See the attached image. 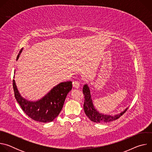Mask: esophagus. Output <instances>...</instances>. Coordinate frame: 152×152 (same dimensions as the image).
<instances>
[{
	"label": "esophagus",
	"mask_w": 152,
	"mask_h": 152,
	"mask_svg": "<svg viewBox=\"0 0 152 152\" xmlns=\"http://www.w3.org/2000/svg\"><path fill=\"white\" fill-rule=\"evenodd\" d=\"M73 86L75 88L78 89L79 88V86H80L79 82L78 81H74L73 82Z\"/></svg>",
	"instance_id": "esophagus-1"
}]
</instances>
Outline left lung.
Segmentation results:
<instances>
[{
    "label": "left lung",
    "instance_id": "1",
    "mask_svg": "<svg viewBox=\"0 0 152 152\" xmlns=\"http://www.w3.org/2000/svg\"><path fill=\"white\" fill-rule=\"evenodd\" d=\"M83 93L85 96L84 103H83L84 112L86 115L89 118V119L91 121L93 122L97 123H107V122L115 120L118 118H120L127 110V107L124 111L121 112L119 114H117L115 115H106V114H102L98 112L95 109L93 103L91 96L90 90L87 84H85L83 85Z\"/></svg>",
    "mask_w": 152,
    "mask_h": 152
}]
</instances>
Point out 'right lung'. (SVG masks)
<instances>
[{"label":"right lung","instance_id":"right-lung-1","mask_svg":"<svg viewBox=\"0 0 152 152\" xmlns=\"http://www.w3.org/2000/svg\"><path fill=\"white\" fill-rule=\"evenodd\" d=\"M23 49L17 55L18 59ZM13 89L14 96L21 109L32 120L42 123L52 121L59 114L67 94L72 89V82H64L58 84L39 100L31 102L26 100L19 93L14 79Z\"/></svg>","mask_w":152,"mask_h":152}]
</instances>
